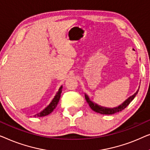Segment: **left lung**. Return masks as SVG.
Segmentation results:
<instances>
[{
	"label": "left lung",
	"mask_w": 150,
	"mask_h": 150,
	"mask_svg": "<svg viewBox=\"0 0 150 150\" xmlns=\"http://www.w3.org/2000/svg\"><path fill=\"white\" fill-rule=\"evenodd\" d=\"M139 90V88L138 89L137 91L136 92V93H134L132 96H130L127 100L124 101V102L122 103V104L120 105V106H118L117 107H115V108H112V109L106 108V107L98 106V105H96L93 102H92V101L89 99V97L86 95V94H85V98L86 101H87V103H88V105H89L90 108H91L93 111H95V112L99 113H100V114H104V115H111V114H113V113L120 112V111H121L123 110V109H125L126 107L130 104V102H131V101L134 98V97L136 96Z\"/></svg>",
	"instance_id": "left-lung-1"
}]
</instances>
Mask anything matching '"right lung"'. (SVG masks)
Returning <instances> with one entry per match:
<instances>
[{
    "label": "right lung",
    "instance_id": "right-lung-1",
    "mask_svg": "<svg viewBox=\"0 0 150 150\" xmlns=\"http://www.w3.org/2000/svg\"><path fill=\"white\" fill-rule=\"evenodd\" d=\"M62 86L59 88L58 92H57L56 96H54V98H53V100H52V102L50 103V104L48 105V106L46 107L45 109H43V111H41V112L37 113V114L35 115V117H43L45 116V115H49L50 113H51L52 111H54V109L56 108L57 105L59 102V100H60V94L61 92H62Z\"/></svg>",
    "mask_w": 150,
    "mask_h": 150
}]
</instances>
